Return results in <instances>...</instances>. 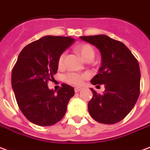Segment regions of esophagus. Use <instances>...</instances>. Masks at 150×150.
Segmentation results:
<instances>
[{"label": "esophagus", "mask_w": 150, "mask_h": 150, "mask_svg": "<svg viewBox=\"0 0 150 150\" xmlns=\"http://www.w3.org/2000/svg\"><path fill=\"white\" fill-rule=\"evenodd\" d=\"M81 89H82V88H81V87H76V88H74V90H75V92H76V93H78V92L81 91Z\"/></svg>", "instance_id": "34e87169"}]
</instances>
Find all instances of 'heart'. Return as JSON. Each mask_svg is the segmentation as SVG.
Instances as JSON below:
<instances>
[{
  "instance_id": "b5f03b06",
  "label": "heart",
  "mask_w": 150,
  "mask_h": 150,
  "mask_svg": "<svg viewBox=\"0 0 150 150\" xmlns=\"http://www.w3.org/2000/svg\"><path fill=\"white\" fill-rule=\"evenodd\" d=\"M75 50L78 52L81 55L85 60H92L94 57L95 52L93 48L88 44H80L75 47ZM64 53H62L58 58V66L61 67L63 65L64 59ZM85 79V75L77 73H69L65 76V80L68 83L72 85H81L82 84L83 81Z\"/></svg>"
}]
</instances>
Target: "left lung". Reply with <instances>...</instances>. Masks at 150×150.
Segmentation results:
<instances>
[{
    "instance_id": "left-lung-1",
    "label": "left lung",
    "mask_w": 150,
    "mask_h": 150,
    "mask_svg": "<svg viewBox=\"0 0 150 150\" xmlns=\"http://www.w3.org/2000/svg\"><path fill=\"white\" fill-rule=\"evenodd\" d=\"M94 45L100 52L101 64L93 85H104L103 94L93 88V98L88 104L89 114L103 124L121 121L133 110L140 94L139 64L124 44L106 35L80 37Z\"/></svg>"
}]
</instances>
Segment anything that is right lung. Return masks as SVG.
Segmentation results:
<instances>
[{"label":"right lung","instance_id":"obj_1","mask_svg":"<svg viewBox=\"0 0 150 150\" xmlns=\"http://www.w3.org/2000/svg\"><path fill=\"white\" fill-rule=\"evenodd\" d=\"M74 42L70 37L45 36L20 52L12 72V88L20 110L32 123L50 126L65 114L74 88L63 84L56 92L47 83L57 72L60 55Z\"/></svg>","mask_w":150,"mask_h":150}]
</instances>
